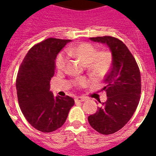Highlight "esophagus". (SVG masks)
<instances>
[{"mask_svg":"<svg viewBox=\"0 0 156 156\" xmlns=\"http://www.w3.org/2000/svg\"><path fill=\"white\" fill-rule=\"evenodd\" d=\"M86 98H83V97H81V96H79V97H77L75 98V102H84V101H86Z\"/></svg>","mask_w":156,"mask_h":156,"instance_id":"obj_1","label":"esophagus"}]
</instances>
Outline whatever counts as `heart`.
<instances>
[{
	"instance_id": "heart-1",
	"label": "heart",
	"mask_w": 156,
	"mask_h": 156,
	"mask_svg": "<svg viewBox=\"0 0 156 156\" xmlns=\"http://www.w3.org/2000/svg\"><path fill=\"white\" fill-rule=\"evenodd\" d=\"M69 56L80 60L86 66H88L92 74L97 77L104 75L111 67L112 54L108 51L98 52L94 45L88 43H81L67 50ZM68 58L64 52L58 54L56 59V67L58 70H64L67 65ZM87 81L85 78L77 80V84L85 86Z\"/></svg>"
}]
</instances>
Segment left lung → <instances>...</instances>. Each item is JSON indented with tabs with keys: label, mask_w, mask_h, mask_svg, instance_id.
Wrapping results in <instances>:
<instances>
[{
	"label": "left lung",
	"mask_w": 156,
	"mask_h": 156,
	"mask_svg": "<svg viewBox=\"0 0 156 156\" xmlns=\"http://www.w3.org/2000/svg\"><path fill=\"white\" fill-rule=\"evenodd\" d=\"M90 40L107 45L112 61L102 89L107 94V101L102 103L95 114L88 116V121L99 133L111 134L126 126L138 107L141 95L140 70L133 55L120 40L112 36Z\"/></svg>",
	"instance_id": "obj_1"
}]
</instances>
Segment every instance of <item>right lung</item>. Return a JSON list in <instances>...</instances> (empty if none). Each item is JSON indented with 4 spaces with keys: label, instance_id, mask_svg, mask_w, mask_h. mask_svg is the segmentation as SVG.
<instances>
[{
    "label": "right lung",
    "instance_id": "1",
    "mask_svg": "<svg viewBox=\"0 0 156 156\" xmlns=\"http://www.w3.org/2000/svg\"><path fill=\"white\" fill-rule=\"evenodd\" d=\"M69 40L49 38L33 46L23 59L16 79L18 100L27 121L35 129L49 133L63 126L74 104L69 96H54L50 80L56 58Z\"/></svg>",
    "mask_w": 156,
    "mask_h": 156
}]
</instances>
